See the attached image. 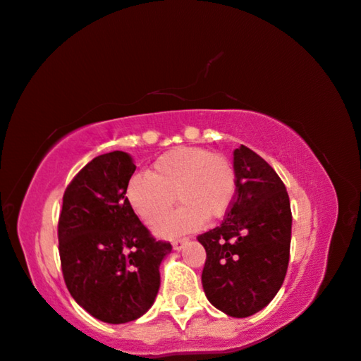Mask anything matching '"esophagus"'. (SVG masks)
<instances>
[{
    "label": "esophagus",
    "mask_w": 361,
    "mask_h": 361,
    "mask_svg": "<svg viewBox=\"0 0 361 361\" xmlns=\"http://www.w3.org/2000/svg\"><path fill=\"white\" fill-rule=\"evenodd\" d=\"M189 243V239H174V241H172V247H174L176 250H180L182 247H184V245Z\"/></svg>",
    "instance_id": "esophagus-1"
}]
</instances>
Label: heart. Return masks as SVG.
<instances>
[{"instance_id":"1","label":"heart","mask_w":361,"mask_h":361,"mask_svg":"<svg viewBox=\"0 0 361 361\" xmlns=\"http://www.w3.org/2000/svg\"><path fill=\"white\" fill-rule=\"evenodd\" d=\"M177 200L184 203L156 224V233L171 236L198 229L207 218H223L236 197V172L223 156L203 148H177L159 156L148 176H135L127 200L138 218L153 224Z\"/></svg>"}]
</instances>
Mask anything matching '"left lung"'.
Segmentation results:
<instances>
[{"label": "left lung", "instance_id": "1", "mask_svg": "<svg viewBox=\"0 0 361 361\" xmlns=\"http://www.w3.org/2000/svg\"><path fill=\"white\" fill-rule=\"evenodd\" d=\"M236 197L224 221L198 236L207 250L203 291L216 310L249 317L283 285L290 260L291 208L286 187L267 161L234 149Z\"/></svg>", "mask_w": 361, "mask_h": 361}]
</instances>
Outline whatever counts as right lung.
Masks as SVG:
<instances>
[{"mask_svg":"<svg viewBox=\"0 0 361 361\" xmlns=\"http://www.w3.org/2000/svg\"><path fill=\"white\" fill-rule=\"evenodd\" d=\"M123 151L96 156L63 195L59 249L66 288L96 319L125 324L142 317L158 296L159 267L172 250L154 241L127 200L135 172Z\"/></svg>","mask_w":361,"mask_h":361,"instance_id":"obj_1","label":"right lung"}]
</instances>
